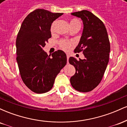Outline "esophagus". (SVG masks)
<instances>
[{"label": "esophagus", "mask_w": 127, "mask_h": 127, "mask_svg": "<svg viewBox=\"0 0 127 127\" xmlns=\"http://www.w3.org/2000/svg\"><path fill=\"white\" fill-rule=\"evenodd\" d=\"M68 59H69V55H67V63L68 62Z\"/></svg>", "instance_id": "34e87169"}]
</instances>
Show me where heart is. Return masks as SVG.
Segmentation results:
<instances>
[{
  "label": "heart",
  "mask_w": 127,
  "mask_h": 127,
  "mask_svg": "<svg viewBox=\"0 0 127 127\" xmlns=\"http://www.w3.org/2000/svg\"><path fill=\"white\" fill-rule=\"evenodd\" d=\"M79 23L77 20H72V21L70 22V24H74V23ZM57 23V21H55L53 22V23L52 24L51 27V31L52 33L54 32L55 30V27H56V25ZM60 46L61 48L63 49H64V51H68L70 49L71 46L73 45V42L72 41H66V40H62L60 43Z\"/></svg>",
  "instance_id": "b5f03b06"
}]
</instances>
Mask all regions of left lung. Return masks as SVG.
Instances as JSON below:
<instances>
[{
	"label": "left lung",
	"instance_id": "8db88e82",
	"mask_svg": "<svg viewBox=\"0 0 127 127\" xmlns=\"http://www.w3.org/2000/svg\"><path fill=\"white\" fill-rule=\"evenodd\" d=\"M71 15L82 20V34L74 51H83L85 59L78 61L70 57V64L76 70L70 81L76 90L87 93L95 88L103 78L109 63L110 42L105 26L93 13L83 10Z\"/></svg>",
	"mask_w": 127,
	"mask_h": 127
}]
</instances>
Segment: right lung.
<instances>
[{
    "mask_svg": "<svg viewBox=\"0 0 127 127\" xmlns=\"http://www.w3.org/2000/svg\"><path fill=\"white\" fill-rule=\"evenodd\" d=\"M63 13L37 9L22 23L17 40V62L23 82L34 93L41 94L52 88L57 75L67 63L65 52L58 50L48 55L43 48L51 37V27Z\"/></svg>",
    "mask_w": 127,
    "mask_h": 127,
    "instance_id": "add662e5",
    "label": "right lung"
}]
</instances>
